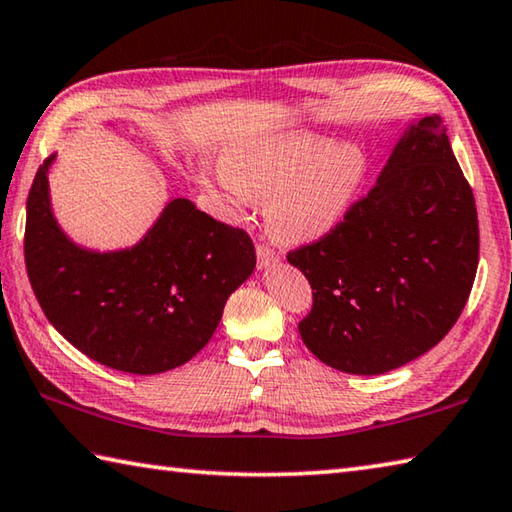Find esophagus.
<instances>
[{
    "instance_id": "esophagus-1",
    "label": "esophagus",
    "mask_w": 512,
    "mask_h": 512,
    "mask_svg": "<svg viewBox=\"0 0 512 512\" xmlns=\"http://www.w3.org/2000/svg\"><path fill=\"white\" fill-rule=\"evenodd\" d=\"M255 250H257V264H259V268H262V271H266V268H271V266L277 264L275 250L268 244H262V241H259Z\"/></svg>"
}]
</instances>
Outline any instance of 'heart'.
Returning a JSON list of instances; mask_svg holds the SVG:
<instances>
[{
	"label": "heart",
	"instance_id": "b5f03b06",
	"mask_svg": "<svg viewBox=\"0 0 512 512\" xmlns=\"http://www.w3.org/2000/svg\"><path fill=\"white\" fill-rule=\"evenodd\" d=\"M369 156L358 143L311 129L244 138L228 145L221 165L199 167L197 181L232 217L264 199V221L282 244L331 235L360 199Z\"/></svg>",
	"mask_w": 512,
	"mask_h": 512
}]
</instances>
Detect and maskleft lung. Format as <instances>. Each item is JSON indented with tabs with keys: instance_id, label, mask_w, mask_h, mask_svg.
Masks as SVG:
<instances>
[{
	"instance_id": "1",
	"label": "left lung",
	"mask_w": 512,
	"mask_h": 512,
	"mask_svg": "<svg viewBox=\"0 0 512 512\" xmlns=\"http://www.w3.org/2000/svg\"><path fill=\"white\" fill-rule=\"evenodd\" d=\"M288 264L315 291L300 336L324 365L378 376L439 345L479 264L475 197L443 118H412L367 197Z\"/></svg>"
}]
</instances>
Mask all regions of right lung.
<instances>
[{
	"instance_id": "right-lung-1",
	"label": "right lung",
	"mask_w": 512,
	"mask_h": 512,
	"mask_svg": "<svg viewBox=\"0 0 512 512\" xmlns=\"http://www.w3.org/2000/svg\"><path fill=\"white\" fill-rule=\"evenodd\" d=\"M55 159L40 165L26 201V273L44 315L73 347L111 369L152 376L185 365L208 345L228 297L253 275V241L188 199H167L136 244L82 246L55 217Z\"/></svg>"
}]
</instances>
